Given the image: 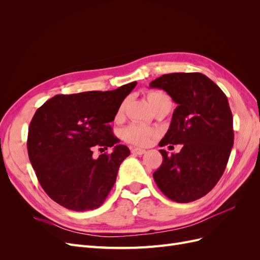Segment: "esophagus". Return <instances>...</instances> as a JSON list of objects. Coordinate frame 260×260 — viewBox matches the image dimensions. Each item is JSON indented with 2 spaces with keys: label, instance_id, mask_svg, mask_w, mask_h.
<instances>
[{
  "label": "esophagus",
  "instance_id": "esophagus-1",
  "mask_svg": "<svg viewBox=\"0 0 260 260\" xmlns=\"http://www.w3.org/2000/svg\"><path fill=\"white\" fill-rule=\"evenodd\" d=\"M131 153L133 155H143L145 153V149L143 148H139V147H135V148H131Z\"/></svg>",
  "mask_w": 260,
  "mask_h": 260
}]
</instances>
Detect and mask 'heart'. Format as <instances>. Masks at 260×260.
<instances>
[{
  "label": "heart",
  "mask_w": 260,
  "mask_h": 260,
  "mask_svg": "<svg viewBox=\"0 0 260 260\" xmlns=\"http://www.w3.org/2000/svg\"><path fill=\"white\" fill-rule=\"evenodd\" d=\"M147 101L149 105L152 106V108H155L156 106H158L162 103L171 104V101L167 94L159 91L148 92ZM123 106H124V103H122L119 106V108H118L117 114H116L117 118L121 116L123 112ZM157 135H158V131H157L155 128L147 127V125H144V124H137V123L130 124L122 130V138L124 141H127V142L131 144L140 145V146L147 145L149 142H151V140L154 139Z\"/></svg>",
  "instance_id": "1"
}]
</instances>
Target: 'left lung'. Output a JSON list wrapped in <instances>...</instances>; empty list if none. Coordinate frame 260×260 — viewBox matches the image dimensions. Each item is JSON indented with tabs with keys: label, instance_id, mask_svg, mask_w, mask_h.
I'll return each instance as SVG.
<instances>
[{
	"label": "left lung",
	"instance_id": "8db88e82",
	"mask_svg": "<svg viewBox=\"0 0 260 260\" xmlns=\"http://www.w3.org/2000/svg\"><path fill=\"white\" fill-rule=\"evenodd\" d=\"M178 104L159 146L182 144L177 154L159 149L162 164L154 174L171 201L188 203L211 191L223 175L233 146V118L225 94L200 73L162 75L149 83Z\"/></svg>",
	"mask_w": 260,
	"mask_h": 260
}]
</instances>
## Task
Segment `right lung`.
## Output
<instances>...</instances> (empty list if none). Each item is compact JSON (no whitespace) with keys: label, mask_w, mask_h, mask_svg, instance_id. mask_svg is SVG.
I'll use <instances>...</instances> for the list:
<instances>
[{"label":"right lung","mask_w":260,"mask_h":260,"mask_svg":"<svg viewBox=\"0 0 260 260\" xmlns=\"http://www.w3.org/2000/svg\"><path fill=\"white\" fill-rule=\"evenodd\" d=\"M136 85L58 94L37 109L28 130L29 159L45 193L60 206L85 211L104 203L120 164L130 155L127 146L117 144L109 122ZM95 146H114V151L95 160Z\"/></svg>","instance_id":"1"}]
</instances>
